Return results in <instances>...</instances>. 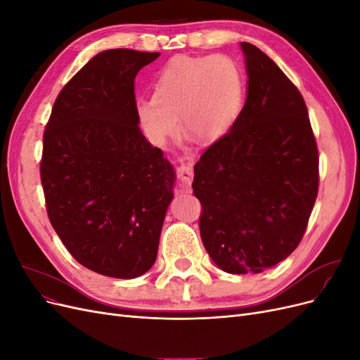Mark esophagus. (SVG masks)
<instances>
[{
	"label": "esophagus",
	"mask_w": 360,
	"mask_h": 360,
	"mask_svg": "<svg viewBox=\"0 0 360 360\" xmlns=\"http://www.w3.org/2000/svg\"><path fill=\"white\" fill-rule=\"evenodd\" d=\"M177 177L181 180L183 184L189 186L193 179V168L191 163H181V165L177 168Z\"/></svg>",
	"instance_id": "obj_1"
}]
</instances>
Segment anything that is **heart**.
<instances>
[{
    "instance_id": "obj_1",
    "label": "heart",
    "mask_w": 360,
    "mask_h": 360,
    "mask_svg": "<svg viewBox=\"0 0 360 360\" xmlns=\"http://www.w3.org/2000/svg\"><path fill=\"white\" fill-rule=\"evenodd\" d=\"M245 96L243 72L225 56L179 57L169 61L155 82L153 99H141L136 115L156 144L179 132L201 143L222 138L234 124Z\"/></svg>"
}]
</instances>
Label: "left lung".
Wrapping results in <instances>:
<instances>
[{"mask_svg":"<svg viewBox=\"0 0 360 360\" xmlns=\"http://www.w3.org/2000/svg\"><path fill=\"white\" fill-rule=\"evenodd\" d=\"M248 97L195 163L200 233L226 274H259L296 249L319 193V148L297 86L248 41Z\"/></svg>","mask_w":360,"mask_h":360,"instance_id":"1","label":"left lung"}]
</instances>
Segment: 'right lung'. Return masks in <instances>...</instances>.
<instances>
[{"instance_id":"obj_1","label":"right lung","mask_w":360,"mask_h":360,"mask_svg":"<svg viewBox=\"0 0 360 360\" xmlns=\"http://www.w3.org/2000/svg\"><path fill=\"white\" fill-rule=\"evenodd\" d=\"M159 52L108 49L63 86L43 132L40 180L72 257L117 279L155 264L174 171L138 126L134 82Z\"/></svg>"}]
</instances>
